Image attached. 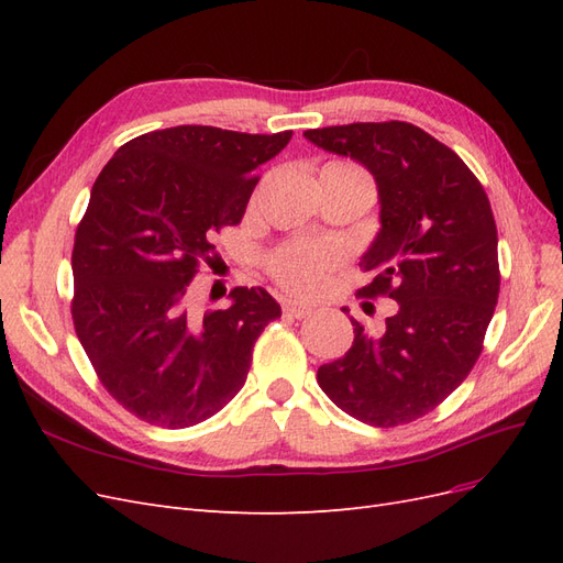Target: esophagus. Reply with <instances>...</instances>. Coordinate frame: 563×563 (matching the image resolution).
<instances>
[{
	"instance_id": "34e87169",
	"label": "esophagus",
	"mask_w": 563,
	"mask_h": 563,
	"mask_svg": "<svg viewBox=\"0 0 563 563\" xmlns=\"http://www.w3.org/2000/svg\"><path fill=\"white\" fill-rule=\"evenodd\" d=\"M284 312L288 314V317H296V319H302V317H308V314H312V308H308V305H302V302H298V300H284Z\"/></svg>"
}]
</instances>
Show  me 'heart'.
Listing matches in <instances>:
<instances>
[{
	"mask_svg": "<svg viewBox=\"0 0 563 563\" xmlns=\"http://www.w3.org/2000/svg\"><path fill=\"white\" fill-rule=\"evenodd\" d=\"M350 166V164H343ZM340 263L335 246L294 242L277 249L269 258V272L286 291L298 296H317Z\"/></svg>",
	"mask_w": 563,
	"mask_h": 563,
	"instance_id": "1",
	"label": "heart"
}]
</instances>
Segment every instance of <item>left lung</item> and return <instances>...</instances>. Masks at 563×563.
<instances>
[{
	"mask_svg": "<svg viewBox=\"0 0 563 563\" xmlns=\"http://www.w3.org/2000/svg\"><path fill=\"white\" fill-rule=\"evenodd\" d=\"M305 139L376 178L380 230L362 255L371 282L360 296L397 300L380 331L350 317L354 343L319 366V387L376 428L411 422L470 376L496 312L498 230L488 197L451 147L408 122L310 129Z\"/></svg>",
	"mask_w": 563,
	"mask_h": 563,
	"instance_id": "1",
	"label": "left lung"
}]
</instances>
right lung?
<instances>
[{
	"mask_svg": "<svg viewBox=\"0 0 563 563\" xmlns=\"http://www.w3.org/2000/svg\"><path fill=\"white\" fill-rule=\"evenodd\" d=\"M294 131L174 126L124 143L91 187L73 249V321L103 387L150 424L216 416L246 383L253 345L279 302L236 286L228 310L199 312L190 282L213 234L242 220L255 168Z\"/></svg>",
	"mask_w": 563,
	"mask_h": 563,
	"instance_id": "add662e5",
	"label": "right lung"
}]
</instances>
